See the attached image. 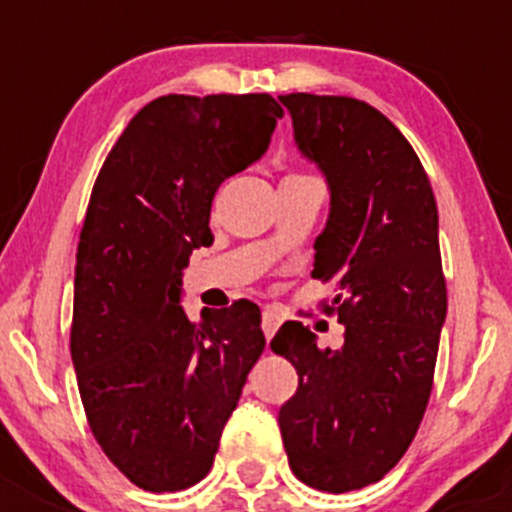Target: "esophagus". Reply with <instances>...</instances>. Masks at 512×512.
<instances>
[{"label":"esophagus","instance_id":"34e87169","mask_svg":"<svg viewBox=\"0 0 512 512\" xmlns=\"http://www.w3.org/2000/svg\"><path fill=\"white\" fill-rule=\"evenodd\" d=\"M280 322H282V319L277 317L275 312H262V332H265L267 342L275 337V332L280 329Z\"/></svg>","mask_w":512,"mask_h":512}]
</instances>
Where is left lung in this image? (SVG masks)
Wrapping results in <instances>:
<instances>
[{"mask_svg":"<svg viewBox=\"0 0 512 512\" xmlns=\"http://www.w3.org/2000/svg\"><path fill=\"white\" fill-rule=\"evenodd\" d=\"M299 153L329 185L312 277L337 280L339 349L302 322L270 342L297 369L280 409L289 468L302 483L347 493L401 461L426 411L446 322L438 210L421 160L381 111L349 96H280Z\"/></svg>","mask_w":512,"mask_h":512,"instance_id":"8db88e82","label":"left lung"}]
</instances>
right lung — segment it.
Listing matches in <instances>:
<instances>
[{
	"mask_svg": "<svg viewBox=\"0 0 512 512\" xmlns=\"http://www.w3.org/2000/svg\"><path fill=\"white\" fill-rule=\"evenodd\" d=\"M282 113L270 94L160 96L131 118L91 190L71 359L98 446L151 493L208 476L265 349L255 302L193 324L180 294L193 250L213 242L215 190L265 156Z\"/></svg>",
	"mask_w": 512,
	"mask_h": 512,
	"instance_id": "1",
	"label": "right lung"
}]
</instances>
